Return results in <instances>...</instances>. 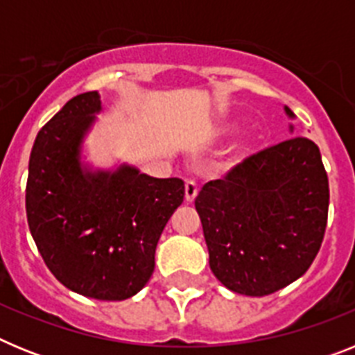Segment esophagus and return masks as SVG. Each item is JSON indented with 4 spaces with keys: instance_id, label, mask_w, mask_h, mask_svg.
Wrapping results in <instances>:
<instances>
[{
    "instance_id": "obj_1",
    "label": "esophagus",
    "mask_w": 355,
    "mask_h": 355,
    "mask_svg": "<svg viewBox=\"0 0 355 355\" xmlns=\"http://www.w3.org/2000/svg\"><path fill=\"white\" fill-rule=\"evenodd\" d=\"M197 192H199V188H197V184L193 181H187L184 183V200L187 202H193L197 197Z\"/></svg>"
}]
</instances>
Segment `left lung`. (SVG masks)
I'll return each instance as SVG.
<instances>
[{"mask_svg": "<svg viewBox=\"0 0 355 355\" xmlns=\"http://www.w3.org/2000/svg\"><path fill=\"white\" fill-rule=\"evenodd\" d=\"M196 209L209 268L225 288L263 297L288 286L311 266L327 225L329 180L318 146L295 137L259 150L206 183Z\"/></svg>", "mask_w": 355, "mask_h": 355, "instance_id": "1", "label": "left lung"}]
</instances>
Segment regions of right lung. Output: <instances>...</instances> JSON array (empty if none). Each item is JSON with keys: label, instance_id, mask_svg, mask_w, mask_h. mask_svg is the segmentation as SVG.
<instances>
[{"label": "right lung", "instance_id": "add662e5", "mask_svg": "<svg viewBox=\"0 0 355 355\" xmlns=\"http://www.w3.org/2000/svg\"><path fill=\"white\" fill-rule=\"evenodd\" d=\"M99 112L96 90L80 94L39 131L28 165L26 216L44 263L65 288L124 300L153 275L156 245L183 202L184 183L130 165L83 167L81 142Z\"/></svg>", "mask_w": 355, "mask_h": 355}]
</instances>
